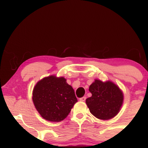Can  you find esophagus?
<instances>
[{"instance_id":"1","label":"esophagus","mask_w":148,"mask_h":148,"mask_svg":"<svg viewBox=\"0 0 148 148\" xmlns=\"http://www.w3.org/2000/svg\"><path fill=\"white\" fill-rule=\"evenodd\" d=\"M86 97H81V98H80V99H79V100H80V101H86Z\"/></svg>"}]
</instances>
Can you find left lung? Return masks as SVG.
<instances>
[{
	"label": "left lung",
	"instance_id": "obj_1",
	"mask_svg": "<svg viewBox=\"0 0 148 148\" xmlns=\"http://www.w3.org/2000/svg\"><path fill=\"white\" fill-rule=\"evenodd\" d=\"M92 97L86 99L90 111L97 118L109 120L118 113L123 102V94L116 85L95 80L89 88Z\"/></svg>",
	"mask_w": 148,
	"mask_h": 148
}]
</instances>
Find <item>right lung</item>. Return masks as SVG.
Listing matches in <instances>:
<instances>
[{
	"mask_svg": "<svg viewBox=\"0 0 148 148\" xmlns=\"http://www.w3.org/2000/svg\"><path fill=\"white\" fill-rule=\"evenodd\" d=\"M33 101L42 118L49 121L60 122L69 115L77 98L64 78L50 76L35 86Z\"/></svg>",
	"mask_w": 148,
	"mask_h": 148,
	"instance_id": "right-lung-1",
	"label": "right lung"
}]
</instances>
